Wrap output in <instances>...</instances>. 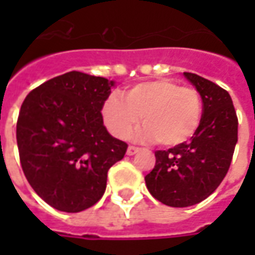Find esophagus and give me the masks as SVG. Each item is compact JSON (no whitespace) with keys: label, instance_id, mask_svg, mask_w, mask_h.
I'll return each mask as SVG.
<instances>
[{"label":"esophagus","instance_id":"esophagus-1","mask_svg":"<svg viewBox=\"0 0 255 255\" xmlns=\"http://www.w3.org/2000/svg\"><path fill=\"white\" fill-rule=\"evenodd\" d=\"M137 152H139V147H136V146H129L126 153H128L129 156H133V154H136Z\"/></svg>","mask_w":255,"mask_h":255}]
</instances>
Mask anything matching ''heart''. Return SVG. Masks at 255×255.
<instances>
[{
    "mask_svg": "<svg viewBox=\"0 0 255 255\" xmlns=\"http://www.w3.org/2000/svg\"><path fill=\"white\" fill-rule=\"evenodd\" d=\"M103 122L109 132L126 139L143 118L146 125L137 132L143 140L162 146L187 142L200 128L203 99L197 89L181 86L171 79L143 82L121 95L113 93L103 105Z\"/></svg>",
    "mask_w": 255,
    "mask_h": 255,
    "instance_id": "obj_1",
    "label": "heart"
}]
</instances>
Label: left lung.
Segmentation results:
<instances>
[{"mask_svg": "<svg viewBox=\"0 0 255 255\" xmlns=\"http://www.w3.org/2000/svg\"><path fill=\"white\" fill-rule=\"evenodd\" d=\"M203 99V119L189 143L156 150V164L144 177L153 197L170 207H189L207 199L230 169L239 119L231 96L219 85L184 72Z\"/></svg>", "mask_w": 255, "mask_h": 255, "instance_id": "obj_1", "label": "left lung"}]
</instances>
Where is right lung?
<instances>
[{"instance_id": "1", "label": "right lung", "mask_w": 255, "mask_h": 255, "mask_svg": "<svg viewBox=\"0 0 255 255\" xmlns=\"http://www.w3.org/2000/svg\"><path fill=\"white\" fill-rule=\"evenodd\" d=\"M112 81L66 72L26 95L16 121L25 177L54 209L78 213L101 200L108 170L122 160L128 143L103 126Z\"/></svg>"}]
</instances>
